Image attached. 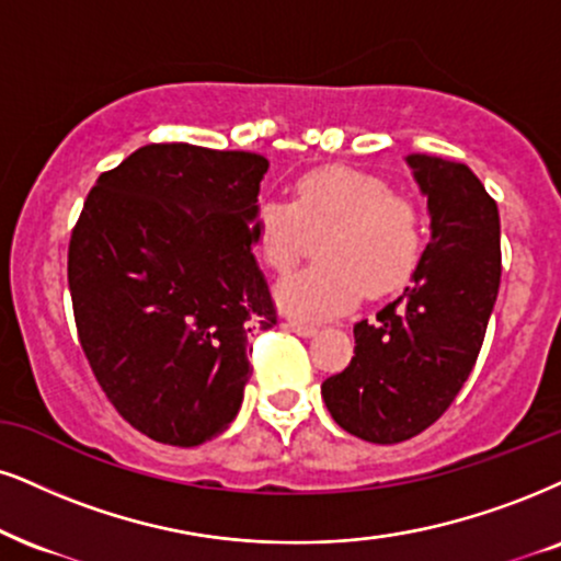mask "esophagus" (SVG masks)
<instances>
[{
	"label": "esophagus",
	"instance_id": "obj_1",
	"mask_svg": "<svg viewBox=\"0 0 561 561\" xmlns=\"http://www.w3.org/2000/svg\"><path fill=\"white\" fill-rule=\"evenodd\" d=\"M288 330H294L296 335H301V337H312L314 333H317V328L312 322H304V320H296V317H288Z\"/></svg>",
	"mask_w": 561,
	"mask_h": 561
}]
</instances>
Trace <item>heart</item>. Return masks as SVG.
<instances>
[{
	"mask_svg": "<svg viewBox=\"0 0 561 561\" xmlns=\"http://www.w3.org/2000/svg\"><path fill=\"white\" fill-rule=\"evenodd\" d=\"M317 254L322 262L278 286L280 307L301 317H333L351 309L364 291L382 296L411 278L421 254L416 207L379 176L328 165L304 174L294 205L265 199L254 216V244L275 273L299 265L307 233L324 228Z\"/></svg>",
	"mask_w": 561,
	"mask_h": 561,
	"instance_id": "heart-1",
	"label": "heart"
}]
</instances>
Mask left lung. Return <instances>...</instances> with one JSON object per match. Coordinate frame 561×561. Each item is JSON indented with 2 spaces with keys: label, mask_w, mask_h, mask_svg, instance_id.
<instances>
[{
  "label": "left lung",
  "mask_w": 561,
  "mask_h": 561,
  "mask_svg": "<svg viewBox=\"0 0 561 561\" xmlns=\"http://www.w3.org/2000/svg\"><path fill=\"white\" fill-rule=\"evenodd\" d=\"M432 237L411 286L354 324L356 348L322 382L335 424L358 439L396 445L447 411L479 358L500 291V210L466 163L411 153Z\"/></svg>",
  "instance_id": "8db88e82"
}]
</instances>
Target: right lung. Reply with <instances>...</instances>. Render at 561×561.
I'll use <instances>...</instances> for the list:
<instances>
[{"instance_id":"right-lung-1","label":"right lung","mask_w":561,"mask_h":561,"mask_svg":"<svg viewBox=\"0 0 561 561\" xmlns=\"http://www.w3.org/2000/svg\"><path fill=\"white\" fill-rule=\"evenodd\" d=\"M267 158L145 145L99 176L69 239L67 278L90 369L122 419L195 447L237 419L249 333L275 307L254 260Z\"/></svg>"}]
</instances>
